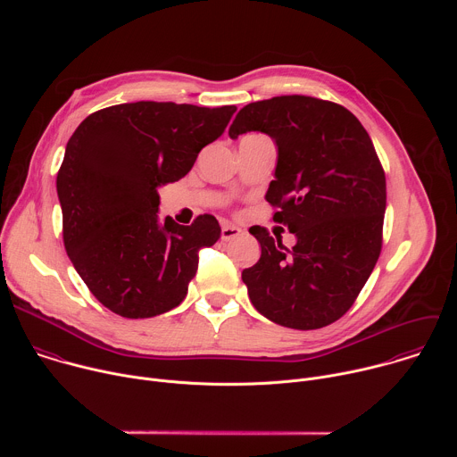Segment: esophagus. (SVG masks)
Segmentation results:
<instances>
[{
  "label": "esophagus",
  "instance_id": "1",
  "mask_svg": "<svg viewBox=\"0 0 457 457\" xmlns=\"http://www.w3.org/2000/svg\"><path fill=\"white\" fill-rule=\"evenodd\" d=\"M244 231L233 224H224L222 226V240H233L237 237H242Z\"/></svg>",
  "mask_w": 457,
  "mask_h": 457
}]
</instances>
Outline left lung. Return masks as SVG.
I'll return each instance as SVG.
<instances>
[{
  "instance_id": "obj_1",
  "label": "left lung",
  "mask_w": 457,
  "mask_h": 457,
  "mask_svg": "<svg viewBox=\"0 0 457 457\" xmlns=\"http://www.w3.org/2000/svg\"><path fill=\"white\" fill-rule=\"evenodd\" d=\"M262 132L277 145L266 201L296 237L287 249L251 228L262 253L242 271L253 307L284 328L311 331L342 318L381 251L385 173L361 122L344 106L280 96L244 106L229 137Z\"/></svg>"
}]
</instances>
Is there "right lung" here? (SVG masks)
Here are the masks:
<instances>
[{"mask_svg":"<svg viewBox=\"0 0 457 457\" xmlns=\"http://www.w3.org/2000/svg\"><path fill=\"white\" fill-rule=\"evenodd\" d=\"M237 106L137 101L88 115L57 173L62 240L92 295L124 318L177 307L199 268V249L220 238L213 215L191 226L159 219V187L182 179L217 141Z\"/></svg>","mask_w":457,"mask_h":457,"instance_id":"add662e5","label":"right lung"}]
</instances>
